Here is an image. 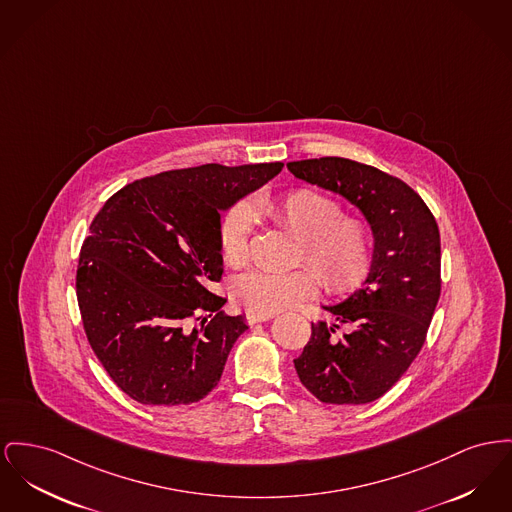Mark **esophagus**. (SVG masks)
I'll return each mask as SVG.
<instances>
[{
    "mask_svg": "<svg viewBox=\"0 0 512 512\" xmlns=\"http://www.w3.org/2000/svg\"><path fill=\"white\" fill-rule=\"evenodd\" d=\"M274 315H261V313H253V311H247L245 319L249 325H257V323H265V321H271Z\"/></svg>",
    "mask_w": 512,
    "mask_h": 512,
    "instance_id": "esophagus-1",
    "label": "esophagus"
}]
</instances>
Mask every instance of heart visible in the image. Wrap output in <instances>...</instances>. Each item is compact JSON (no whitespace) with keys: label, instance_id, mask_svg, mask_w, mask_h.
<instances>
[{"label":"heart","instance_id":"obj_1","mask_svg":"<svg viewBox=\"0 0 512 512\" xmlns=\"http://www.w3.org/2000/svg\"><path fill=\"white\" fill-rule=\"evenodd\" d=\"M257 214H267L278 226L303 241L305 261L319 272L325 286L346 292L360 284L371 263V240L365 224L342 218L340 207L321 193L298 189L272 201H257ZM251 211L238 207L222 224V255L241 265L249 253ZM319 290V278L309 269L292 272H245L236 284V298L253 313L274 315L290 309Z\"/></svg>","mask_w":512,"mask_h":512}]
</instances>
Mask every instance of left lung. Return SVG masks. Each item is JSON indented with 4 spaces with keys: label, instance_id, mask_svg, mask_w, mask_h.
Here are the masks:
<instances>
[{
    "label": "left lung",
    "instance_id": "1",
    "mask_svg": "<svg viewBox=\"0 0 512 512\" xmlns=\"http://www.w3.org/2000/svg\"><path fill=\"white\" fill-rule=\"evenodd\" d=\"M286 166L294 178L354 205L373 238L360 290L323 305L332 323H311V338L294 360L298 377L321 402H373L406 373L425 342L441 294L437 222L412 187L373 166L338 156ZM340 324L345 332L336 337Z\"/></svg>",
    "mask_w": 512,
    "mask_h": 512
}]
</instances>
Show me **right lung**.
<instances>
[{"instance_id": "obj_1", "label": "right lung", "mask_w": 512, "mask_h": 512, "mask_svg": "<svg viewBox=\"0 0 512 512\" xmlns=\"http://www.w3.org/2000/svg\"><path fill=\"white\" fill-rule=\"evenodd\" d=\"M282 166L162 172L125 185L92 220L77 301L96 358L133 400L170 408L218 385L232 346L249 329L245 315H222L226 300L211 292L222 278L220 214ZM197 314L208 323L201 330L190 327Z\"/></svg>"}]
</instances>
